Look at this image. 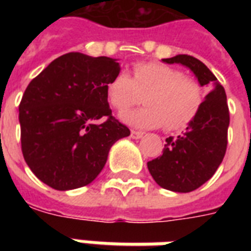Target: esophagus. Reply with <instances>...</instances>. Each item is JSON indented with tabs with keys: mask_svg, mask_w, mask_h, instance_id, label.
I'll return each instance as SVG.
<instances>
[{
	"mask_svg": "<svg viewBox=\"0 0 251 251\" xmlns=\"http://www.w3.org/2000/svg\"><path fill=\"white\" fill-rule=\"evenodd\" d=\"M130 137L133 138V139H139V138L143 137V133H142V131H137V130H131Z\"/></svg>",
	"mask_w": 251,
	"mask_h": 251,
	"instance_id": "esophagus-1",
	"label": "esophagus"
}]
</instances>
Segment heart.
<instances>
[{"instance_id":"b5f03b06","label":"heart","mask_w":251,"mask_h":251,"mask_svg":"<svg viewBox=\"0 0 251 251\" xmlns=\"http://www.w3.org/2000/svg\"><path fill=\"white\" fill-rule=\"evenodd\" d=\"M145 95L146 105L121 113V120L135 127L181 130L201 110L202 87L182 72L160 62H137L133 78L118 72L106 84V98L113 108L124 110Z\"/></svg>"}]
</instances>
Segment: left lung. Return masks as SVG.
Returning <instances> with one entry per match:
<instances>
[{
    "label": "left lung",
    "instance_id": "obj_1",
    "mask_svg": "<svg viewBox=\"0 0 251 251\" xmlns=\"http://www.w3.org/2000/svg\"><path fill=\"white\" fill-rule=\"evenodd\" d=\"M165 64H179L190 69L206 95L197 117L182 135L165 139L163 155L147 163L155 182L175 193H189L215 175L222 164L228 143L229 110L226 90L202 61L187 54L163 58Z\"/></svg>",
    "mask_w": 251,
    "mask_h": 251
}]
</instances>
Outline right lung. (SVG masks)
Here are the masks:
<instances>
[{"instance_id":"right-lung-1","label":"right lung","mask_w":251,"mask_h":251,"mask_svg":"<svg viewBox=\"0 0 251 251\" xmlns=\"http://www.w3.org/2000/svg\"><path fill=\"white\" fill-rule=\"evenodd\" d=\"M120 70L114 58L72 52L27 86L19 104L22 152L48 186L65 191L91 183L110 147L130 135L106 98V84Z\"/></svg>"}]
</instances>
